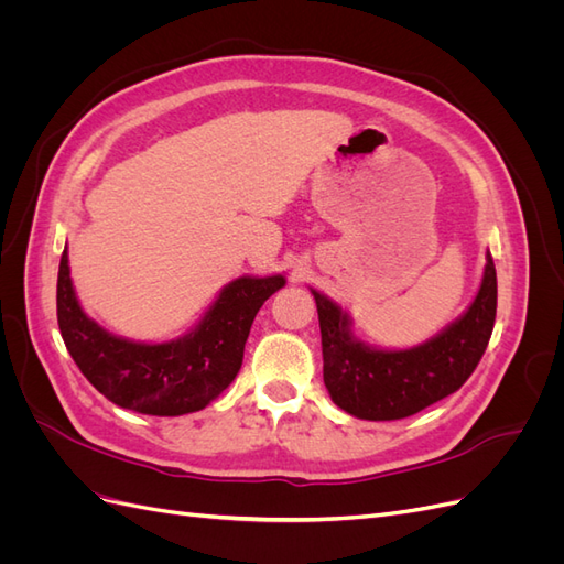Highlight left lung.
<instances>
[{
    "mask_svg": "<svg viewBox=\"0 0 564 564\" xmlns=\"http://www.w3.org/2000/svg\"><path fill=\"white\" fill-rule=\"evenodd\" d=\"M311 292L319 315L324 386L334 404L367 421L412 416L456 392L485 355L497 319V268L489 253L470 308L431 340L406 350L360 344L340 305L315 289Z\"/></svg>",
    "mask_w": 564,
    "mask_h": 564,
    "instance_id": "8db88e82",
    "label": "left lung"
}]
</instances>
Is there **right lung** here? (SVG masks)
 Instances as JSON below:
<instances>
[{
  "label": "right lung",
  "mask_w": 564,
  "mask_h": 564,
  "mask_svg": "<svg viewBox=\"0 0 564 564\" xmlns=\"http://www.w3.org/2000/svg\"><path fill=\"white\" fill-rule=\"evenodd\" d=\"M284 282L282 275L237 278L220 289L191 334L166 344H135L98 327L82 311L65 247L56 289L58 327L79 371L110 402L139 414L181 416L199 412L232 383L256 313Z\"/></svg>",
  "instance_id": "1"
}]
</instances>
